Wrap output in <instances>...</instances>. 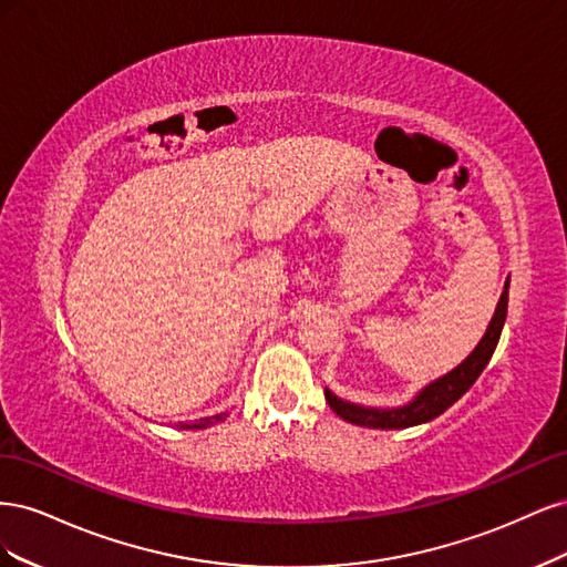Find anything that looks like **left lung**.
Returning a JSON list of instances; mask_svg holds the SVG:
<instances>
[{
	"mask_svg": "<svg viewBox=\"0 0 567 567\" xmlns=\"http://www.w3.org/2000/svg\"><path fill=\"white\" fill-rule=\"evenodd\" d=\"M508 281L511 279H506V284H504L502 298H499V302H496L494 317L487 326L485 336L480 338V342L475 346V350L466 359H463L456 369H452L450 373H444L433 383L421 388L406 404H402V406H364V404L342 400L333 390L323 388L326 402H329V406L340 419H346V421H350L354 425H362V427H381V431H400V427L421 425V423L437 419L461 398V394L468 392V388L477 381V375L483 373V369L489 364L496 342H499L504 321H506Z\"/></svg>",
	"mask_w": 567,
	"mask_h": 567,
	"instance_id": "left-lung-1",
	"label": "left lung"
}]
</instances>
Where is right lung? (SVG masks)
I'll return each instance as SVG.
<instances>
[{
	"label": "right lung",
	"mask_w": 567,
	"mask_h": 567,
	"mask_svg": "<svg viewBox=\"0 0 567 567\" xmlns=\"http://www.w3.org/2000/svg\"><path fill=\"white\" fill-rule=\"evenodd\" d=\"M225 419H227V411H225V414L196 419V421H192V423H179V427H182V431H203V427H210L213 423H219V421H225Z\"/></svg>",
	"instance_id": "add662e5"
}]
</instances>
